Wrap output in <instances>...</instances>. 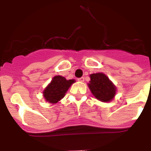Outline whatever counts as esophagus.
I'll use <instances>...</instances> for the list:
<instances>
[{
	"instance_id": "34e87169",
	"label": "esophagus",
	"mask_w": 151,
	"mask_h": 151,
	"mask_svg": "<svg viewBox=\"0 0 151 151\" xmlns=\"http://www.w3.org/2000/svg\"><path fill=\"white\" fill-rule=\"evenodd\" d=\"M78 82H83L84 81H85V78H84V77H81V78H78Z\"/></svg>"
}]
</instances>
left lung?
I'll return each instance as SVG.
<instances>
[{"label":"left lung","mask_w":151,"mask_h":151,"mask_svg":"<svg viewBox=\"0 0 151 151\" xmlns=\"http://www.w3.org/2000/svg\"><path fill=\"white\" fill-rule=\"evenodd\" d=\"M89 89L97 100L102 102H109L113 99L116 88L106 75L102 73L90 75Z\"/></svg>","instance_id":"1"}]
</instances>
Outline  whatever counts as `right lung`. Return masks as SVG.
<instances>
[{"label": "right lung", "instance_id": "add662e5", "mask_svg": "<svg viewBox=\"0 0 151 151\" xmlns=\"http://www.w3.org/2000/svg\"><path fill=\"white\" fill-rule=\"evenodd\" d=\"M75 82L74 79L66 80L61 76H56L45 88L43 91L44 97L50 104H56L63 98L68 89Z\"/></svg>", "mask_w": 151, "mask_h": 151}]
</instances>
